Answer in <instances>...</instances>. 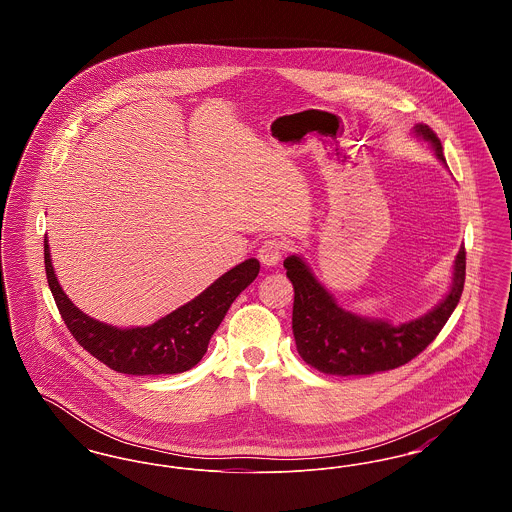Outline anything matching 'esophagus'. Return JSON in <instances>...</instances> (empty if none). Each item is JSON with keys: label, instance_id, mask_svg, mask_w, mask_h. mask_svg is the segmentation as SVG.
<instances>
[{"label": "esophagus", "instance_id": "34e87169", "mask_svg": "<svg viewBox=\"0 0 512 512\" xmlns=\"http://www.w3.org/2000/svg\"><path fill=\"white\" fill-rule=\"evenodd\" d=\"M284 253H286V244L280 238H268L259 247L257 257L265 267H274L282 261Z\"/></svg>", "mask_w": 512, "mask_h": 512}]
</instances>
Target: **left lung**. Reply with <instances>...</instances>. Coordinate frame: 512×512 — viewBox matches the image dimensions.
<instances>
[{
  "label": "left lung",
  "instance_id": "obj_1",
  "mask_svg": "<svg viewBox=\"0 0 512 512\" xmlns=\"http://www.w3.org/2000/svg\"><path fill=\"white\" fill-rule=\"evenodd\" d=\"M416 132L430 140L445 161L436 132L428 124H418ZM284 268L295 293L292 328L301 359L324 374L366 376L407 365L436 340L463 295L466 251L463 245L457 255L449 295L432 313L401 326L343 311L299 257H288Z\"/></svg>",
  "mask_w": 512,
  "mask_h": 512
}]
</instances>
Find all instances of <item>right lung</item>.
<instances>
[{
	"label": "right lung",
	"instance_id": "right-lung-1",
	"mask_svg": "<svg viewBox=\"0 0 512 512\" xmlns=\"http://www.w3.org/2000/svg\"><path fill=\"white\" fill-rule=\"evenodd\" d=\"M44 263L49 290L74 340L103 365L134 376L178 374L197 365L234 299L259 274V261L247 259L171 315L146 328L121 330L98 322L74 307L55 278L48 238L44 242Z\"/></svg>",
	"mask_w": 512,
	"mask_h": 512
}]
</instances>
